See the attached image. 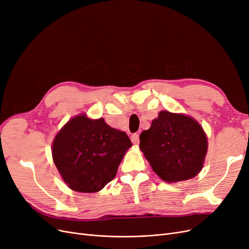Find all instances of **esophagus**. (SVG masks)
<instances>
[{"mask_svg": "<svg viewBox=\"0 0 249 249\" xmlns=\"http://www.w3.org/2000/svg\"><path fill=\"white\" fill-rule=\"evenodd\" d=\"M131 142H132L133 144H136V145L139 143V134H138V133L132 134V136H131Z\"/></svg>", "mask_w": 249, "mask_h": 249, "instance_id": "esophagus-1", "label": "esophagus"}]
</instances>
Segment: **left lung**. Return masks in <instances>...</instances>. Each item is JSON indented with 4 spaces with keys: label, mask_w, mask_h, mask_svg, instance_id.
Listing matches in <instances>:
<instances>
[{
    "label": "left lung",
    "mask_w": 249,
    "mask_h": 249,
    "mask_svg": "<svg viewBox=\"0 0 249 249\" xmlns=\"http://www.w3.org/2000/svg\"><path fill=\"white\" fill-rule=\"evenodd\" d=\"M139 139L140 150L161 180L185 181L202 169L208 139L199 123L189 116L160 111Z\"/></svg>",
    "instance_id": "1"
}]
</instances>
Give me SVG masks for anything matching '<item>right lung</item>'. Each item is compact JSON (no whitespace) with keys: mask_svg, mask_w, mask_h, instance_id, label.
<instances>
[{"mask_svg":"<svg viewBox=\"0 0 249 249\" xmlns=\"http://www.w3.org/2000/svg\"><path fill=\"white\" fill-rule=\"evenodd\" d=\"M131 145L125 132L110 127L103 118L92 120L81 114L58 132L52 155L62 179L72 190L90 193L115 178Z\"/></svg>","mask_w":249,"mask_h":249,"instance_id":"add662e5","label":"right lung"}]
</instances>
